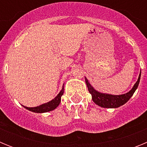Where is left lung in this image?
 I'll return each instance as SVG.
<instances>
[{"label":"left lung","mask_w":147,"mask_h":147,"mask_svg":"<svg viewBox=\"0 0 147 147\" xmlns=\"http://www.w3.org/2000/svg\"><path fill=\"white\" fill-rule=\"evenodd\" d=\"M140 79H141V74H140L139 77L138 79V81L136 82V83L130 91L125 93V94L119 95V96H113V95L98 93L96 90L93 89L91 85H90V83L88 82L86 78H85V82H86L87 86H88V90L92 96V99L97 105L102 107H106V108H116V107H119L121 105H124L132 97V96L138 86Z\"/></svg>","instance_id":"left-lung-1"}]
</instances>
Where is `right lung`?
<instances>
[{
	"mask_svg": "<svg viewBox=\"0 0 147 147\" xmlns=\"http://www.w3.org/2000/svg\"><path fill=\"white\" fill-rule=\"evenodd\" d=\"M64 93V85L62 86V89L60 92L59 93V94L55 97L53 100H51V102H48V103L43 104L42 105H40L38 107H27L23 106L27 110L32 111V112L34 113H45V112H49V111H51V110H54L57 107H58V105H59L61 102V97L63 95Z\"/></svg>",
	"mask_w": 147,
	"mask_h": 147,
	"instance_id": "right-lung-1",
	"label": "right lung"
}]
</instances>
